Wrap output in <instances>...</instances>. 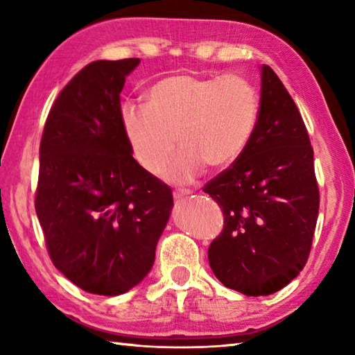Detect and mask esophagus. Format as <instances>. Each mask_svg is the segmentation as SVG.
<instances>
[{
  "label": "esophagus",
  "mask_w": 355,
  "mask_h": 355,
  "mask_svg": "<svg viewBox=\"0 0 355 355\" xmlns=\"http://www.w3.org/2000/svg\"><path fill=\"white\" fill-rule=\"evenodd\" d=\"M191 192L192 191H189V189H177V191H173V199L180 200V199H183V197H188Z\"/></svg>",
  "instance_id": "1"
}]
</instances>
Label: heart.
I'll use <instances>...</instances> for the list:
<instances>
[{"label": "heart", "instance_id": "b5f03b06", "mask_svg": "<svg viewBox=\"0 0 355 355\" xmlns=\"http://www.w3.org/2000/svg\"><path fill=\"white\" fill-rule=\"evenodd\" d=\"M260 95L241 75L164 78L148 91V105L125 103L120 119L137 163L156 172L182 147L161 175L191 183L205 166L225 169L241 158L254 137Z\"/></svg>", "mask_w": 355, "mask_h": 355}]
</instances>
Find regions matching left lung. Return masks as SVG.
Listing matches in <instances>:
<instances>
[{"label": "left lung", "mask_w": 355, "mask_h": 355, "mask_svg": "<svg viewBox=\"0 0 355 355\" xmlns=\"http://www.w3.org/2000/svg\"><path fill=\"white\" fill-rule=\"evenodd\" d=\"M261 97L254 137L241 158L203 192L224 213V230L208 261L227 288L268 296L302 271L320 209L313 148L291 95L261 65Z\"/></svg>", "instance_id": "8db88e82"}]
</instances>
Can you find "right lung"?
Here are the masks:
<instances>
[{
  "instance_id": "obj_1",
  "label": "right lung",
  "mask_w": 355,
  "mask_h": 355,
  "mask_svg": "<svg viewBox=\"0 0 355 355\" xmlns=\"http://www.w3.org/2000/svg\"><path fill=\"white\" fill-rule=\"evenodd\" d=\"M141 59L95 61L71 78L40 141L35 213L51 261L81 290L119 296L150 272L172 191L133 158L120 119Z\"/></svg>"
}]
</instances>
